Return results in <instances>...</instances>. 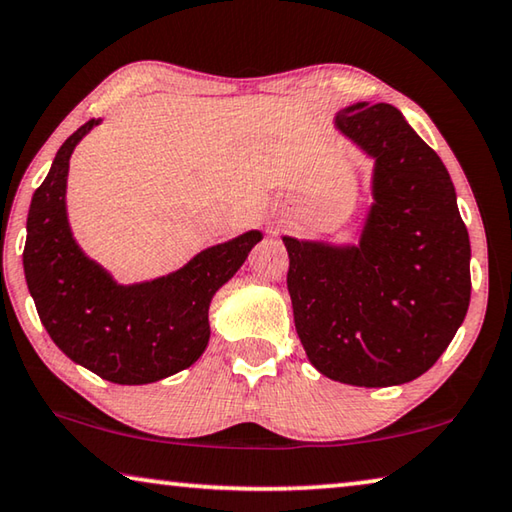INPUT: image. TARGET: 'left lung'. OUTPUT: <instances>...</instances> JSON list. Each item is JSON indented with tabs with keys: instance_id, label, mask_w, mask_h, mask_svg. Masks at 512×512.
I'll use <instances>...</instances> for the list:
<instances>
[{
	"instance_id": "left-lung-1",
	"label": "left lung",
	"mask_w": 512,
	"mask_h": 512,
	"mask_svg": "<svg viewBox=\"0 0 512 512\" xmlns=\"http://www.w3.org/2000/svg\"><path fill=\"white\" fill-rule=\"evenodd\" d=\"M335 125L376 159L360 246L282 237L296 332L323 376L403 385L437 362L465 321L472 275L456 189L392 104H351Z\"/></svg>"
}]
</instances>
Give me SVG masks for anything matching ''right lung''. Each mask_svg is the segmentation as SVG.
<instances>
[{
  "instance_id": "obj_1",
  "label": "right lung",
  "mask_w": 512,
  "mask_h": 512,
  "mask_svg": "<svg viewBox=\"0 0 512 512\" xmlns=\"http://www.w3.org/2000/svg\"><path fill=\"white\" fill-rule=\"evenodd\" d=\"M88 120L56 152L31 198L22 264L52 342L72 362L118 385H145L191 367L209 342V303L246 262L262 232L218 243L180 271L123 287L72 239L66 214L70 154Z\"/></svg>"
}]
</instances>
